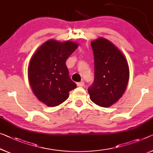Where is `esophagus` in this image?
<instances>
[{
	"label": "esophagus",
	"mask_w": 153,
	"mask_h": 153,
	"mask_svg": "<svg viewBox=\"0 0 153 153\" xmlns=\"http://www.w3.org/2000/svg\"><path fill=\"white\" fill-rule=\"evenodd\" d=\"M76 85H77V86H79V87H83L84 85V81H81V82H79V83H77Z\"/></svg>",
	"instance_id": "34e87169"
}]
</instances>
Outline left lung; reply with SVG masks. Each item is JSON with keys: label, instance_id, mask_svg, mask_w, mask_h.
I'll return each instance as SVG.
<instances>
[{"label": "left lung", "instance_id": "obj_1", "mask_svg": "<svg viewBox=\"0 0 153 153\" xmlns=\"http://www.w3.org/2000/svg\"><path fill=\"white\" fill-rule=\"evenodd\" d=\"M91 46L94 57V81L88 93L96 105L109 107L119 100L127 87V61L117 46L102 37L91 42Z\"/></svg>", "mask_w": 153, "mask_h": 153}]
</instances>
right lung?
Returning a JSON list of instances; mask_svg holds the SVG:
<instances>
[{
	"label": "right lung",
	"mask_w": 153,
	"mask_h": 153,
	"mask_svg": "<svg viewBox=\"0 0 153 153\" xmlns=\"http://www.w3.org/2000/svg\"><path fill=\"white\" fill-rule=\"evenodd\" d=\"M79 44L48 39L37 49L28 67V79L37 99L48 107H56L69 97L76 85L69 77L67 59Z\"/></svg>",
	"instance_id": "obj_1"
}]
</instances>
